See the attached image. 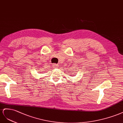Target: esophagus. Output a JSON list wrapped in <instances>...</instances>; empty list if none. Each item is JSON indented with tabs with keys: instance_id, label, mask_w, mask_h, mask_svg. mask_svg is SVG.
I'll return each mask as SVG.
<instances>
[{
	"instance_id": "34e87169",
	"label": "esophagus",
	"mask_w": 123,
	"mask_h": 123,
	"mask_svg": "<svg viewBox=\"0 0 123 123\" xmlns=\"http://www.w3.org/2000/svg\"><path fill=\"white\" fill-rule=\"evenodd\" d=\"M52 66H53V68H57L58 66V65L57 64H55V63H54V64H52Z\"/></svg>"
}]
</instances>
